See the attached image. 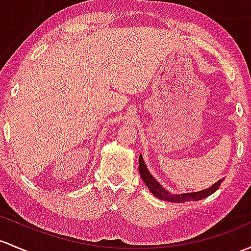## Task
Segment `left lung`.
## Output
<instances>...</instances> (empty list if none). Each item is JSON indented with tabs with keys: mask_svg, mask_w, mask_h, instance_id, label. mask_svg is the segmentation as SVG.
Returning <instances> with one entry per match:
<instances>
[{
	"mask_svg": "<svg viewBox=\"0 0 251 251\" xmlns=\"http://www.w3.org/2000/svg\"><path fill=\"white\" fill-rule=\"evenodd\" d=\"M139 173H141V176L142 179H143L144 184L147 185V188L149 189V191L151 192L155 197L162 200V201H167L172 203L201 201V200L210 196L212 194H214L216 190L219 189L220 184L224 181V179H220V180L216 181L215 184H213L212 186H209L208 189L201 190V191L185 192V194H172V192H170L168 190L163 188L159 181L152 176V174H150L149 170L147 168V165L144 163V160L143 157H142V155H139Z\"/></svg>",
	"mask_w": 251,
	"mask_h": 251,
	"instance_id": "1",
	"label": "left lung"
}]
</instances>
